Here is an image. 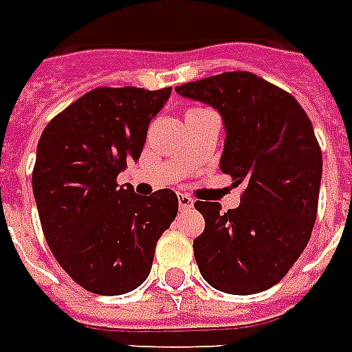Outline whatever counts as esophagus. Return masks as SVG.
Masks as SVG:
<instances>
[{"label": "esophagus", "mask_w": 352, "mask_h": 352, "mask_svg": "<svg viewBox=\"0 0 352 352\" xmlns=\"http://www.w3.org/2000/svg\"><path fill=\"white\" fill-rule=\"evenodd\" d=\"M178 206L179 210H189V208H192V198L187 197V195H184V192H179L178 195Z\"/></svg>", "instance_id": "esophagus-1"}]
</instances>
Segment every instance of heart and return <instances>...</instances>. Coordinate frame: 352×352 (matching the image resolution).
<instances>
[{"label": "heart", "instance_id": "1", "mask_svg": "<svg viewBox=\"0 0 352 352\" xmlns=\"http://www.w3.org/2000/svg\"><path fill=\"white\" fill-rule=\"evenodd\" d=\"M200 111H206V109H200V107H192V109L187 111V115H195V113H200Z\"/></svg>", "mask_w": 352, "mask_h": 352}]
</instances>
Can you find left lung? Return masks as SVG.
Here are the masks:
<instances>
[{"mask_svg": "<svg viewBox=\"0 0 352 352\" xmlns=\"http://www.w3.org/2000/svg\"><path fill=\"white\" fill-rule=\"evenodd\" d=\"M176 92L223 116L221 170L247 187L239 208L226 213L195 204L206 221L192 243L198 269L219 292H265L302 254L316 223L323 157L310 118L292 94L250 72L219 74Z\"/></svg>", "mask_w": 352, "mask_h": 352, "instance_id": "8db88e82", "label": "left lung"}]
</instances>
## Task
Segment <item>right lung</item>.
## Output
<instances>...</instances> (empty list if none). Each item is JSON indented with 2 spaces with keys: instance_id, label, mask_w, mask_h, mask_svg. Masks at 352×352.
<instances>
[{
  "instance_id": "1",
  "label": "right lung",
  "mask_w": 352,
  "mask_h": 352,
  "mask_svg": "<svg viewBox=\"0 0 352 352\" xmlns=\"http://www.w3.org/2000/svg\"><path fill=\"white\" fill-rule=\"evenodd\" d=\"M170 87H100L68 105L42 131L33 168L42 232L55 260L87 292L124 295L148 278L157 239L178 213V197L118 187L141 157Z\"/></svg>"
}]
</instances>
